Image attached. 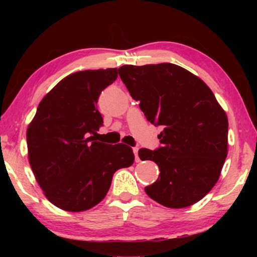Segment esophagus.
Segmentation results:
<instances>
[{"label": "esophagus", "mask_w": 257, "mask_h": 257, "mask_svg": "<svg viewBox=\"0 0 257 257\" xmlns=\"http://www.w3.org/2000/svg\"><path fill=\"white\" fill-rule=\"evenodd\" d=\"M138 151H139L138 147H133V153H135V157H136V163H139L140 161L139 157H138Z\"/></svg>", "instance_id": "1"}]
</instances>
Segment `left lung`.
<instances>
[{
  "label": "left lung",
  "mask_w": 257,
  "mask_h": 257,
  "mask_svg": "<svg viewBox=\"0 0 257 257\" xmlns=\"http://www.w3.org/2000/svg\"><path fill=\"white\" fill-rule=\"evenodd\" d=\"M118 71L147 120L163 127L161 147L138 152L160 171L146 194L168 208L194 205L215 186L227 158L226 112L202 79L179 65H122Z\"/></svg>",
  "instance_id": "1"
}]
</instances>
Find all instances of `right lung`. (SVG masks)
<instances>
[{
  "label": "right lung",
  "mask_w": 257,
  "mask_h": 257,
  "mask_svg": "<svg viewBox=\"0 0 257 257\" xmlns=\"http://www.w3.org/2000/svg\"><path fill=\"white\" fill-rule=\"evenodd\" d=\"M117 77V68L66 76L45 94L28 126V157L35 178L49 201L66 212L98 205L114 172L135 161L130 146L96 138L103 125L98 98Z\"/></svg>",
  "instance_id": "right-lung-1"
}]
</instances>
